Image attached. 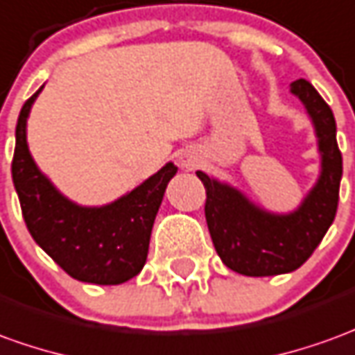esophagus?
Listing matches in <instances>:
<instances>
[{
    "mask_svg": "<svg viewBox=\"0 0 355 355\" xmlns=\"http://www.w3.org/2000/svg\"><path fill=\"white\" fill-rule=\"evenodd\" d=\"M178 163H180V167L186 171H194L200 167V163H202V153L198 152L196 148H186L182 152L178 153Z\"/></svg>",
    "mask_w": 355,
    "mask_h": 355,
    "instance_id": "34e87169",
    "label": "esophagus"
}]
</instances>
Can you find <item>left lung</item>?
<instances>
[{
	"mask_svg": "<svg viewBox=\"0 0 355 355\" xmlns=\"http://www.w3.org/2000/svg\"><path fill=\"white\" fill-rule=\"evenodd\" d=\"M290 92L306 105L321 153L319 180L296 211H265L236 188L196 173L205 186V220L213 246L223 263L246 277H272L302 267L321 244L338 207L342 153L333 111L304 78L290 84Z\"/></svg>",
	"mask_w": 355,
	"mask_h": 355,
	"instance_id": "left-lung-1",
	"label": "left lung"
}]
</instances>
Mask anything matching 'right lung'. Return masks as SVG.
Returning a JSON list of instances; mask_svg holds the SVG:
<instances>
[{
  "mask_svg": "<svg viewBox=\"0 0 355 355\" xmlns=\"http://www.w3.org/2000/svg\"><path fill=\"white\" fill-rule=\"evenodd\" d=\"M40 88L22 105L15 130L13 184L28 232L67 275L92 284H121L142 271L155 215L177 167L167 163L117 202L83 207L42 175L26 144V119Z\"/></svg>",
  "mask_w": 355,
  "mask_h": 355,
  "instance_id": "1",
  "label": "right lung"
}]
</instances>
